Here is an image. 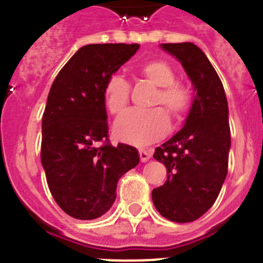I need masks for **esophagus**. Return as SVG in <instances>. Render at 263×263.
Wrapping results in <instances>:
<instances>
[{"mask_svg":"<svg viewBox=\"0 0 263 263\" xmlns=\"http://www.w3.org/2000/svg\"><path fill=\"white\" fill-rule=\"evenodd\" d=\"M138 153H139V159H141V162H147V160L152 158V152H150V150L141 148Z\"/></svg>","mask_w":263,"mask_h":263,"instance_id":"esophagus-1","label":"esophagus"}]
</instances>
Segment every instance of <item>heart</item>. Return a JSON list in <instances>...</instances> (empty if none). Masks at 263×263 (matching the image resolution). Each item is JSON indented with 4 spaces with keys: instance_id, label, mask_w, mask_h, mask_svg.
I'll return each instance as SVG.
<instances>
[{
    "instance_id": "obj_1",
    "label": "heart",
    "mask_w": 263,
    "mask_h": 263,
    "mask_svg": "<svg viewBox=\"0 0 263 263\" xmlns=\"http://www.w3.org/2000/svg\"><path fill=\"white\" fill-rule=\"evenodd\" d=\"M138 73L143 80L157 87L150 106L160 108L150 110L127 111L115 124V134L118 139L136 146L155 142L168 130V115L175 122H180L191 110L194 93L184 81L176 80L175 69L166 60H148L139 67ZM129 81L121 75H110L104 85V103L109 113L121 116L130 103ZM167 112L166 114L165 111Z\"/></svg>"
}]
</instances>
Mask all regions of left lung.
<instances>
[{
	"label": "left lung",
	"mask_w": 263,
	"mask_h": 263,
	"mask_svg": "<svg viewBox=\"0 0 263 263\" xmlns=\"http://www.w3.org/2000/svg\"><path fill=\"white\" fill-rule=\"evenodd\" d=\"M194 83L196 96L185 125L153 157L167 168V180L153 190L163 217L191 222L210 210L228 174L231 127L222 83L205 53L194 43H164Z\"/></svg>",
	"instance_id": "1"
}]
</instances>
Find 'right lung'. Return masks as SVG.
Listing matches in <instances>:
<instances>
[{"mask_svg": "<svg viewBox=\"0 0 263 263\" xmlns=\"http://www.w3.org/2000/svg\"><path fill=\"white\" fill-rule=\"evenodd\" d=\"M139 45H87L51 85L42 117L41 160L50 192L67 215L93 220L116 200L118 179L139 163L133 146L109 141L104 85Z\"/></svg>", "mask_w": 263, "mask_h": 263, "instance_id": "obj_1", "label": "right lung"}]
</instances>
